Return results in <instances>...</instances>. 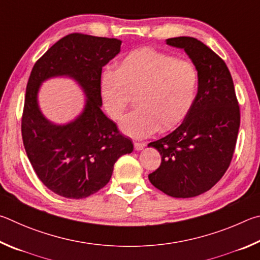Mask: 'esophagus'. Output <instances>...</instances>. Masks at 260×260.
Wrapping results in <instances>:
<instances>
[{
  "instance_id": "esophagus-1",
  "label": "esophagus",
  "mask_w": 260,
  "mask_h": 260,
  "mask_svg": "<svg viewBox=\"0 0 260 260\" xmlns=\"http://www.w3.org/2000/svg\"><path fill=\"white\" fill-rule=\"evenodd\" d=\"M145 143H135V149L136 151H142V149L145 148Z\"/></svg>"
}]
</instances>
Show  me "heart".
<instances>
[{
	"mask_svg": "<svg viewBox=\"0 0 260 260\" xmlns=\"http://www.w3.org/2000/svg\"><path fill=\"white\" fill-rule=\"evenodd\" d=\"M200 74L192 61L153 48L126 54L116 70L106 68L99 82L103 105L120 120L136 95L137 108L123 118L121 129L134 138L181 124L195 104Z\"/></svg>",
	"mask_w": 260,
	"mask_h": 260,
	"instance_id": "1",
	"label": "heart"
}]
</instances>
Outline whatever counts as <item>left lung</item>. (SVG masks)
<instances>
[{
	"label": "left lung",
	"instance_id": "8db88e82",
	"mask_svg": "<svg viewBox=\"0 0 260 260\" xmlns=\"http://www.w3.org/2000/svg\"><path fill=\"white\" fill-rule=\"evenodd\" d=\"M184 49L197 66L200 82L186 120L166 137L148 144L160 152L153 186L172 198H194L213 187L229 169L240 127V106L225 61L194 38L167 40Z\"/></svg>",
	"mask_w": 260,
	"mask_h": 260
}]
</instances>
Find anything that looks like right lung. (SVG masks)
<instances>
[{
	"label": "right lung",
	"instance_id": "right-lung-1",
	"mask_svg": "<svg viewBox=\"0 0 260 260\" xmlns=\"http://www.w3.org/2000/svg\"><path fill=\"white\" fill-rule=\"evenodd\" d=\"M117 39L81 33L54 43L30 72L26 88L21 136L39 179L60 197L84 199L111 179L117 158L134 151V144L102 111L99 82L103 67L121 50ZM74 78L87 95L85 109L74 121L58 126L40 113L37 92L50 77Z\"/></svg>",
	"mask_w": 260,
	"mask_h": 260
}]
</instances>
